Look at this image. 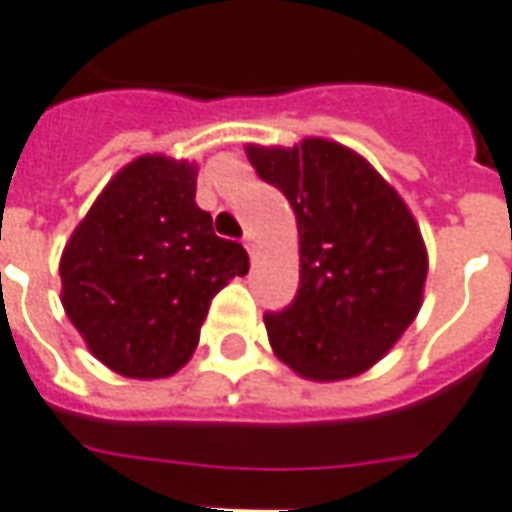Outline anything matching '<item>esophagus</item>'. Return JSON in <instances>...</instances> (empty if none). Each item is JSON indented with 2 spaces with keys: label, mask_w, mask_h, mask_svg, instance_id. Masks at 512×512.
<instances>
[{
  "label": "esophagus",
  "mask_w": 512,
  "mask_h": 512,
  "mask_svg": "<svg viewBox=\"0 0 512 512\" xmlns=\"http://www.w3.org/2000/svg\"><path fill=\"white\" fill-rule=\"evenodd\" d=\"M242 242H245V248H248V253L250 256H253V253H256V234H253V231H245V237H242Z\"/></svg>",
  "instance_id": "34e87169"
}]
</instances>
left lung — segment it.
<instances>
[{
  "mask_svg": "<svg viewBox=\"0 0 512 512\" xmlns=\"http://www.w3.org/2000/svg\"><path fill=\"white\" fill-rule=\"evenodd\" d=\"M248 159L284 192L300 231L295 300L264 314L275 355L308 380L361 375L422 306L427 253L416 220L378 170L331 140L248 146Z\"/></svg>",
  "mask_w": 512,
  "mask_h": 512,
  "instance_id": "8db88e82",
  "label": "left lung"
}]
</instances>
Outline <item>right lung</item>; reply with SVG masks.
Returning <instances> with one entry per match:
<instances>
[{
	"label": "right lung",
	"instance_id": "right-lung-1",
	"mask_svg": "<svg viewBox=\"0 0 512 512\" xmlns=\"http://www.w3.org/2000/svg\"><path fill=\"white\" fill-rule=\"evenodd\" d=\"M198 170L140 157L104 187L65 245L68 320L90 353L126 378H168L190 361L212 297L248 273L195 204Z\"/></svg>",
	"mask_w": 512,
	"mask_h": 512
}]
</instances>
